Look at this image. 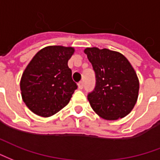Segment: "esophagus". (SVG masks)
Listing matches in <instances>:
<instances>
[{
  "label": "esophagus",
  "mask_w": 160,
  "mask_h": 160,
  "mask_svg": "<svg viewBox=\"0 0 160 160\" xmlns=\"http://www.w3.org/2000/svg\"><path fill=\"white\" fill-rule=\"evenodd\" d=\"M82 88H83V82L80 81L78 82V88L79 89H82Z\"/></svg>",
  "instance_id": "1"
}]
</instances>
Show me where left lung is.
<instances>
[{"mask_svg":"<svg viewBox=\"0 0 160 160\" xmlns=\"http://www.w3.org/2000/svg\"><path fill=\"white\" fill-rule=\"evenodd\" d=\"M95 73V87L88 94L92 109L102 118L116 120L131 112L139 80L129 60L118 52L98 48L84 50Z\"/></svg>","mask_w":160,"mask_h":160,"instance_id":"obj_1","label":"left lung"}]
</instances>
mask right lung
Here are the masks:
<instances>
[{"instance_id":"add662e5","label":"right lung","mask_w":160,"mask_h":160,"mask_svg":"<svg viewBox=\"0 0 160 160\" xmlns=\"http://www.w3.org/2000/svg\"><path fill=\"white\" fill-rule=\"evenodd\" d=\"M71 47L48 46L34 56L20 81L23 101L41 117H50L68 104L78 85L72 80L68 60Z\"/></svg>"}]
</instances>
